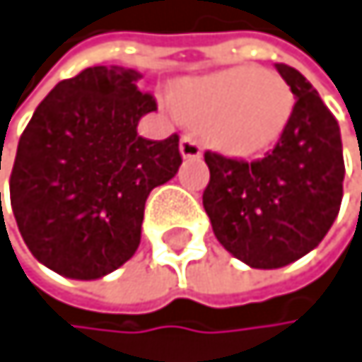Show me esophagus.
I'll use <instances>...</instances> for the list:
<instances>
[{"label":"esophagus","instance_id":"34e87169","mask_svg":"<svg viewBox=\"0 0 362 362\" xmlns=\"http://www.w3.org/2000/svg\"><path fill=\"white\" fill-rule=\"evenodd\" d=\"M180 154H182V158H202V145L191 139V136H182V141H180Z\"/></svg>","mask_w":362,"mask_h":362}]
</instances>
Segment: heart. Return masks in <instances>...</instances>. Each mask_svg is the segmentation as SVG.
Listing matches in <instances>:
<instances>
[{
  "label": "heart",
  "mask_w": 362,
  "mask_h": 362,
  "mask_svg": "<svg viewBox=\"0 0 362 362\" xmlns=\"http://www.w3.org/2000/svg\"><path fill=\"white\" fill-rule=\"evenodd\" d=\"M171 110L204 128L206 139L223 154L250 158L267 151L293 115L288 84L258 66H228L185 78L175 84Z\"/></svg>",
  "instance_id": "1"
}]
</instances>
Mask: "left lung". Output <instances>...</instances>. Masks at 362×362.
<instances>
[{
  "label": "left lung",
  "instance_id": "obj_1",
  "mask_svg": "<svg viewBox=\"0 0 362 362\" xmlns=\"http://www.w3.org/2000/svg\"><path fill=\"white\" fill-rule=\"evenodd\" d=\"M296 97L293 115L265 158L245 163L206 151L204 211L217 241L254 269H278L315 250L343 197L341 130L313 84L276 64Z\"/></svg>",
  "mask_w": 362,
  "mask_h": 362
}]
</instances>
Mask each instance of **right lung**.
<instances>
[{
	"mask_svg": "<svg viewBox=\"0 0 362 362\" xmlns=\"http://www.w3.org/2000/svg\"><path fill=\"white\" fill-rule=\"evenodd\" d=\"M141 78L88 66L52 88L19 139L12 213L32 256L64 278L97 280L128 262L147 195L182 165L177 134L149 141L136 132L156 110Z\"/></svg>",
	"mask_w": 362,
	"mask_h": 362,
	"instance_id": "add662e5",
	"label": "right lung"
}]
</instances>
